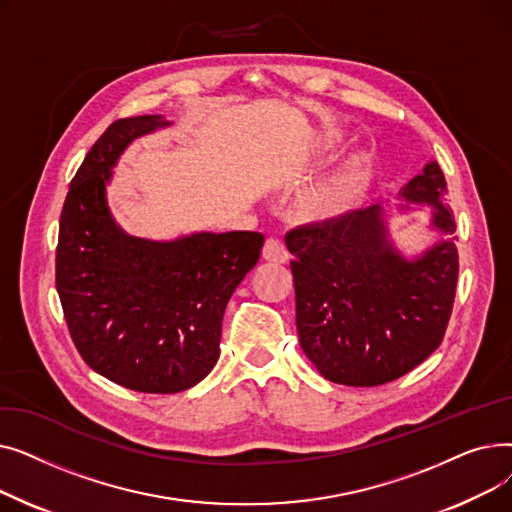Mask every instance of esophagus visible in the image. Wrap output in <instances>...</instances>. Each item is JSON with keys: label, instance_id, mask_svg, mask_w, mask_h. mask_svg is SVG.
Listing matches in <instances>:
<instances>
[{"label": "esophagus", "instance_id": "obj_1", "mask_svg": "<svg viewBox=\"0 0 512 512\" xmlns=\"http://www.w3.org/2000/svg\"><path fill=\"white\" fill-rule=\"evenodd\" d=\"M263 259L274 261V263H286L288 261V251L284 247V242L278 238H267L263 245Z\"/></svg>", "mask_w": 512, "mask_h": 512}]
</instances>
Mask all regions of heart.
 <instances>
[{"mask_svg": "<svg viewBox=\"0 0 512 512\" xmlns=\"http://www.w3.org/2000/svg\"><path fill=\"white\" fill-rule=\"evenodd\" d=\"M371 166V157L367 153H359L353 157L351 168L344 174L340 182H334L332 186L321 188V191L313 193L305 201V213L311 218H328V215L338 213L351 201L355 188L359 182L367 176Z\"/></svg>", "mask_w": 512, "mask_h": 512, "instance_id": "obj_1", "label": "heart"}]
</instances>
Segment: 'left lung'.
I'll use <instances>...</instances> for the list:
<instances>
[{
    "mask_svg": "<svg viewBox=\"0 0 512 512\" xmlns=\"http://www.w3.org/2000/svg\"><path fill=\"white\" fill-rule=\"evenodd\" d=\"M436 161L402 197L434 205L448 238L407 261L388 240L382 205L294 228L286 247L297 294L299 342L326 380L373 388L394 382L442 344L459 280L456 228Z\"/></svg>",
    "mask_w": 512,
    "mask_h": 512,
    "instance_id": "1",
    "label": "left lung"
}]
</instances>
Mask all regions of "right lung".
Wrapping results in <instances>:
<instances>
[{
	"label": "right lung",
	"instance_id": "right-lung-1",
	"mask_svg": "<svg viewBox=\"0 0 512 512\" xmlns=\"http://www.w3.org/2000/svg\"><path fill=\"white\" fill-rule=\"evenodd\" d=\"M161 116L107 126L70 182L56 249V288L70 338L103 378L134 392L174 394L218 363L226 305L259 259V232H199L172 242L124 234L105 182L132 139Z\"/></svg>",
	"mask_w": 512,
	"mask_h": 512
}]
</instances>
